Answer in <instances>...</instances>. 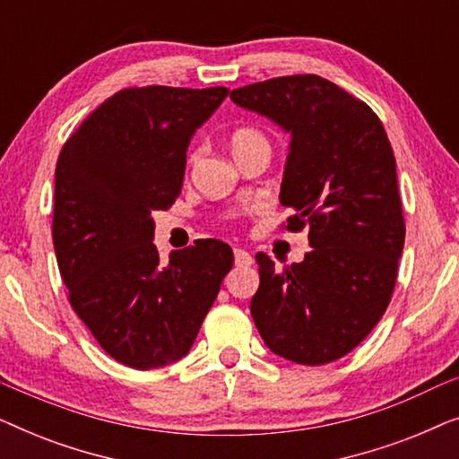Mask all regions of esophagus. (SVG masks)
<instances>
[{
    "label": "esophagus",
    "instance_id": "34e87169",
    "mask_svg": "<svg viewBox=\"0 0 459 459\" xmlns=\"http://www.w3.org/2000/svg\"><path fill=\"white\" fill-rule=\"evenodd\" d=\"M234 259H236V265L238 267H250L255 263L253 255H250L248 250H244V248H236L234 250Z\"/></svg>",
    "mask_w": 459,
    "mask_h": 459
}]
</instances>
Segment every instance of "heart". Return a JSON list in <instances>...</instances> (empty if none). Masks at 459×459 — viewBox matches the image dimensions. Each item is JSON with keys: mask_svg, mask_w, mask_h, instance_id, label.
Here are the masks:
<instances>
[{"mask_svg": "<svg viewBox=\"0 0 459 459\" xmlns=\"http://www.w3.org/2000/svg\"><path fill=\"white\" fill-rule=\"evenodd\" d=\"M256 137H263V135L256 134V131H253V129L236 131L234 137H231V150L238 148V146H242V143H247L250 140H256Z\"/></svg>", "mask_w": 459, "mask_h": 459, "instance_id": "heart-1", "label": "heart"}]
</instances>
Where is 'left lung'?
I'll return each mask as SVG.
<instances>
[{"instance_id": "obj_1", "label": "left lung", "mask_w": 459, "mask_h": 459, "mask_svg": "<svg viewBox=\"0 0 459 459\" xmlns=\"http://www.w3.org/2000/svg\"><path fill=\"white\" fill-rule=\"evenodd\" d=\"M240 108L290 134L280 203L309 228L300 263L275 269L256 253L255 325L275 355L303 366L341 359L391 303L405 223L397 165L380 118L317 74L275 77L231 91Z\"/></svg>"}]
</instances>
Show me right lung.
Listing matches in <instances>:
<instances>
[{
  "mask_svg": "<svg viewBox=\"0 0 459 459\" xmlns=\"http://www.w3.org/2000/svg\"><path fill=\"white\" fill-rule=\"evenodd\" d=\"M228 87H131L100 104L56 165L54 250L68 300L123 366L187 355L234 253L221 240L173 250L162 265L152 211L179 196L192 135Z\"/></svg>",
  "mask_w": 459,
  "mask_h": 459,
  "instance_id": "1",
  "label": "right lung"
}]
</instances>
